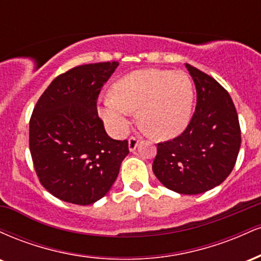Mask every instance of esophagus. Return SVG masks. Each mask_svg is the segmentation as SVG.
Listing matches in <instances>:
<instances>
[{"label": "esophagus", "mask_w": 261, "mask_h": 261, "mask_svg": "<svg viewBox=\"0 0 261 261\" xmlns=\"http://www.w3.org/2000/svg\"><path fill=\"white\" fill-rule=\"evenodd\" d=\"M137 145H139V139L131 136L130 139H128V149H130V151H134V149L137 147Z\"/></svg>", "instance_id": "34e87169"}]
</instances>
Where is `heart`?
Here are the masks:
<instances>
[{"label": "heart", "mask_w": 261, "mask_h": 261, "mask_svg": "<svg viewBox=\"0 0 261 261\" xmlns=\"http://www.w3.org/2000/svg\"><path fill=\"white\" fill-rule=\"evenodd\" d=\"M112 94L100 100L99 114L114 135L126 133L133 110L157 139L182 133L191 118L193 82L188 73L169 70H139L114 83Z\"/></svg>", "instance_id": "1"}]
</instances>
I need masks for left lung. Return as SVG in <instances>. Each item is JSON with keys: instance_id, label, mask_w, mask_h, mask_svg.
Listing matches in <instances>:
<instances>
[{"instance_id": "8db88e82", "label": "left lung", "mask_w": 261, "mask_h": 261, "mask_svg": "<svg viewBox=\"0 0 261 261\" xmlns=\"http://www.w3.org/2000/svg\"><path fill=\"white\" fill-rule=\"evenodd\" d=\"M196 87V107L187 128L157 143L152 170L166 188L195 195L220 185L230 174L241 148L238 114L216 80L185 64Z\"/></svg>"}]
</instances>
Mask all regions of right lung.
I'll use <instances>...</instances> for the list:
<instances>
[{"label":"right lung","mask_w":261,"mask_h":261,"mask_svg":"<svg viewBox=\"0 0 261 261\" xmlns=\"http://www.w3.org/2000/svg\"><path fill=\"white\" fill-rule=\"evenodd\" d=\"M118 62L80 65L59 74L29 120V149L41 185L62 201L91 205L109 191L128 153L108 136L97 100Z\"/></svg>","instance_id":"add662e5"}]
</instances>
